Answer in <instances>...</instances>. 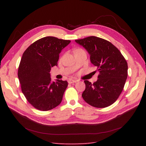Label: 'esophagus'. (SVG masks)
<instances>
[{
    "label": "esophagus",
    "instance_id": "34e87169",
    "mask_svg": "<svg viewBox=\"0 0 146 146\" xmlns=\"http://www.w3.org/2000/svg\"><path fill=\"white\" fill-rule=\"evenodd\" d=\"M77 82V80H72V79H69V80H68V83L69 84H71V83H76Z\"/></svg>",
    "mask_w": 146,
    "mask_h": 146
}]
</instances>
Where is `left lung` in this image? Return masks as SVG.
Instances as JSON below:
<instances>
[{
	"label": "left lung",
	"instance_id": "1",
	"mask_svg": "<svg viewBox=\"0 0 146 146\" xmlns=\"http://www.w3.org/2000/svg\"><path fill=\"white\" fill-rule=\"evenodd\" d=\"M75 41L86 48L91 62L99 72L98 80L94 83L84 81L86 88L83 99L96 108L112 105L125 85L128 76L127 61L116 47L104 39L91 36Z\"/></svg>",
	"mask_w": 146,
	"mask_h": 146
}]
</instances>
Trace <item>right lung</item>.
<instances>
[{
    "mask_svg": "<svg viewBox=\"0 0 146 146\" xmlns=\"http://www.w3.org/2000/svg\"><path fill=\"white\" fill-rule=\"evenodd\" d=\"M54 36H46L32 43L25 50L17 76L21 90L34 108L48 111L59 105L68 82H51V68L57 65L61 50L70 43Z\"/></svg>",
    "mask_w": 146,
    "mask_h": 146,
    "instance_id": "obj_1",
    "label": "right lung"
}]
</instances>
